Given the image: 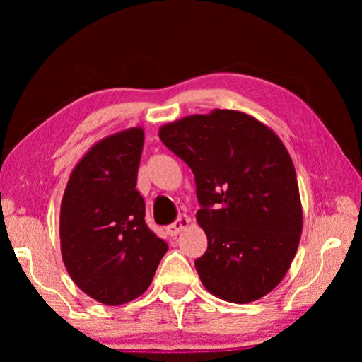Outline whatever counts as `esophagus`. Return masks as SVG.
Wrapping results in <instances>:
<instances>
[{
  "label": "esophagus",
  "instance_id": "1",
  "mask_svg": "<svg viewBox=\"0 0 362 362\" xmlns=\"http://www.w3.org/2000/svg\"><path fill=\"white\" fill-rule=\"evenodd\" d=\"M189 223H192V220H189L188 216H180L179 218L175 220L174 223H170L168 228H166V233L169 236H177L179 235L180 231H183L185 228H188Z\"/></svg>",
  "mask_w": 362,
  "mask_h": 362
}]
</instances>
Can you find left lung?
I'll return each mask as SVG.
<instances>
[{
	"mask_svg": "<svg viewBox=\"0 0 362 362\" xmlns=\"http://www.w3.org/2000/svg\"><path fill=\"white\" fill-rule=\"evenodd\" d=\"M159 139L192 168L207 250L194 262L203 286L231 303L276 287L303 228L297 174L281 139L238 110L189 115L159 127Z\"/></svg>",
	"mask_w": 362,
	"mask_h": 362,
	"instance_id": "obj_1",
	"label": "left lung"
}]
</instances>
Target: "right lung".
I'll use <instances>...</instances> for the list:
<instances>
[{"mask_svg":"<svg viewBox=\"0 0 362 362\" xmlns=\"http://www.w3.org/2000/svg\"><path fill=\"white\" fill-rule=\"evenodd\" d=\"M140 126L112 134L73 168L60 204V250L79 289L118 306L148 289L168 244L145 223L137 173Z\"/></svg>","mask_w":362,"mask_h":362,"instance_id":"1","label":"right lung"}]
</instances>
